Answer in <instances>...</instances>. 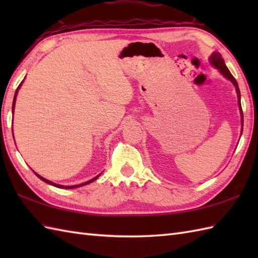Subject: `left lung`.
Segmentation results:
<instances>
[{"mask_svg": "<svg viewBox=\"0 0 258 258\" xmlns=\"http://www.w3.org/2000/svg\"><path fill=\"white\" fill-rule=\"evenodd\" d=\"M210 63L213 65L214 68L217 69L220 71V73L224 76V78H226L227 80H229L232 82L235 86V90H236L237 93V98H238V107H239V112H240V116H242V132H243V125H244V117H243V111H242V105H240V92H239V87L236 80L234 79V76L229 72V70L227 69V67L225 65V62H224V59L221 55V53L218 52H213V54L210 57ZM242 134V133H240Z\"/></svg>", "mask_w": 258, "mask_h": 258, "instance_id": "left-lung-1", "label": "left lung"}]
</instances>
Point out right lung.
<instances>
[{
	"label": "right lung",
	"mask_w": 258,
	"mask_h": 258,
	"mask_svg": "<svg viewBox=\"0 0 258 258\" xmlns=\"http://www.w3.org/2000/svg\"><path fill=\"white\" fill-rule=\"evenodd\" d=\"M24 81V80H23ZM22 83H23V82H21V84L19 85V87L18 89H16V91H15V94H14V98H13V105H12V112H14V106H15V101H16V96H18V93H19V90H20V87H21V85H22ZM34 172V171H33ZM34 174L36 175V176L40 178V179H42L43 182H45V183H47V184H50V185H53V186H55V187H58V188H68V189H71V188H76V187H81V186H84V185H87V184H90V183H92V182H94L95 179H97L98 177L101 176V174H98L97 176H95L94 178H92V179H90V180H87V182H85V183H82V184H79V185H72V186H64V185H59V184H55V183H53V182H51V180H48V179H46V178H44V177H42L41 175H38L37 173H35L34 172Z\"/></svg>",
	"instance_id": "add662e5"
}]
</instances>
